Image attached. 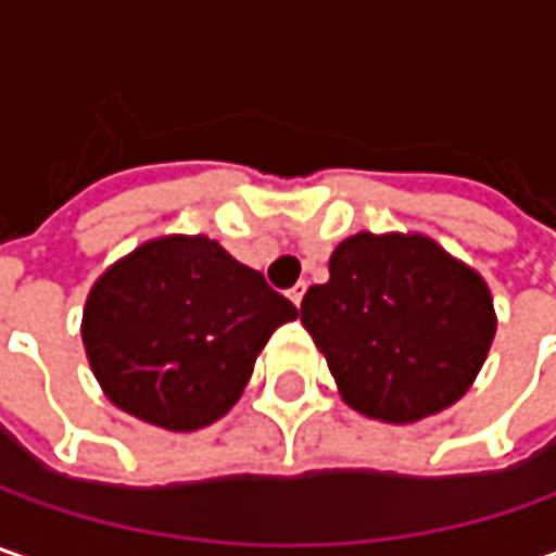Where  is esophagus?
Segmentation results:
<instances>
[{"label": "esophagus", "mask_w": 556, "mask_h": 556, "mask_svg": "<svg viewBox=\"0 0 556 556\" xmlns=\"http://www.w3.org/2000/svg\"><path fill=\"white\" fill-rule=\"evenodd\" d=\"M303 293H306V285H303V281H300V285H293V288L288 290V296L293 300V306H300V303H303Z\"/></svg>", "instance_id": "1"}]
</instances>
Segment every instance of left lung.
I'll use <instances>...</instances> for the list:
<instances>
[{
    "mask_svg": "<svg viewBox=\"0 0 556 556\" xmlns=\"http://www.w3.org/2000/svg\"><path fill=\"white\" fill-rule=\"evenodd\" d=\"M300 321L362 415L412 424L455 405L495 337L489 288L420 235H353Z\"/></svg>",
    "mask_w": 556,
    "mask_h": 556,
    "instance_id": "8db88e82",
    "label": "left lung"
}]
</instances>
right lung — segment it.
<instances>
[{
  "instance_id": "obj_1",
  "label": "right lung",
  "mask_w": 556,
  "mask_h": 556,
  "mask_svg": "<svg viewBox=\"0 0 556 556\" xmlns=\"http://www.w3.org/2000/svg\"><path fill=\"white\" fill-rule=\"evenodd\" d=\"M288 296L210 238H161L96 281L83 343L108 399L163 430L206 427L238 402Z\"/></svg>"
}]
</instances>
